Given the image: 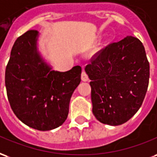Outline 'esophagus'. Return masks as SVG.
Segmentation results:
<instances>
[{"mask_svg":"<svg viewBox=\"0 0 157 157\" xmlns=\"http://www.w3.org/2000/svg\"><path fill=\"white\" fill-rule=\"evenodd\" d=\"M81 79L83 80V81H87V80L89 79V77H88L86 72L84 70L82 71V73H81Z\"/></svg>","mask_w":157,"mask_h":157,"instance_id":"obj_1","label":"esophagus"}]
</instances>
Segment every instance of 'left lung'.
<instances>
[{
    "label": "left lung",
    "mask_w": 157,
    "mask_h": 157,
    "mask_svg": "<svg viewBox=\"0 0 157 157\" xmlns=\"http://www.w3.org/2000/svg\"><path fill=\"white\" fill-rule=\"evenodd\" d=\"M85 71L98 121L120 125L139 110L149 84L150 64L138 38L127 36L108 44L93 56Z\"/></svg>",
    "instance_id": "left-lung-1"
}]
</instances>
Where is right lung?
<instances>
[{
  "instance_id": "obj_1",
  "label": "right lung",
  "mask_w": 157,
  "mask_h": 157,
  "mask_svg": "<svg viewBox=\"0 0 157 157\" xmlns=\"http://www.w3.org/2000/svg\"><path fill=\"white\" fill-rule=\"evenodd\" d=\"M37 31L17 37L6 68L7 98L17 117L38 130L60 126L67 117L71 96L81 81L82 68L51 70L36 52Z\"/></svg>"
}]
</instances>
